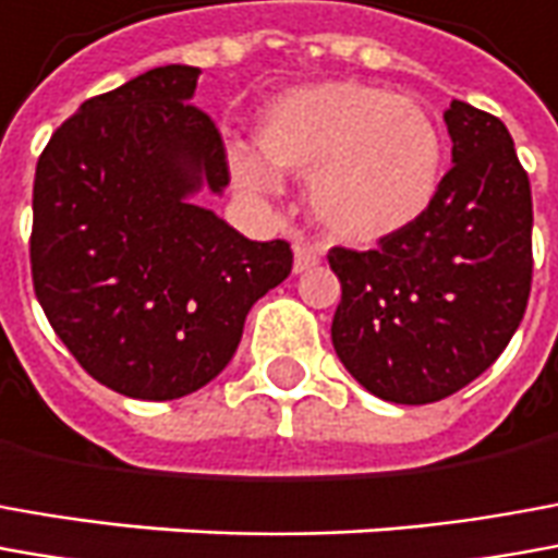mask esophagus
I'll return each mask as SVG.
<instances>
[{
  "mask_svg": "<svg viewBox=\"0 0 558 558\" xmlns=\"http://www.w3.org/2000/svg\"><path fill=\"white\" fill-rule=\"evenodd\" d=\"M318 260H322V248L313 245V242L301 240L294 245V272H306L318 267Z\"/></svg>",
  "mask_w": 558,
  "mask_h": 558,
  "instance_id": "obj_1",
  "label": "esophagus"
}]
</instances>
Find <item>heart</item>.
Here are the masks:
<instances>
[{
  "mask_svg": "<svg viewBox=\"0 0 558 558\" xmlns=\"http://www.w3.org/2000/svg\"><path fill=\"white\" fill-rule=\"evenodd\" d=\"M255 142L274 169L310 175V209L343 242L386 240L418 221L437 197L447 155L440 126L418 102L361 81L276 96L257 118ZM266 165L245 148L230 155L233 179L255 197L276 187Z\"/></svg>",
  "mask_w": 558,
  "mask_h": 558,
  "instance_id": "1",
  "label": "heart"
}]
</instances>
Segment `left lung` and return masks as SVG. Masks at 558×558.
<instances>
[{"mask_svg":"<svg viewBox=\"0 0 558 558\" xmlns=\"http://www.w3.org/2000/svg\"><path fill=\"white\" fill-rule=\"evenodd\" d=\"M452 167L428 213L374 248L328 252L343 298L330 340L391 403H434L505 352L532 291V184L507 126L462 99L444 111Z\"/></svg>","mask_w":558,"mask_h":558,"instance_id":"obj_1","label":"left lung"}]
</instances>
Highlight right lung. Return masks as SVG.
Returning a JSON list of instances; mask_svg holds the SVG:
<instances>
[{
  "instance_id": "add662e5",
  "label": "right lung",
  "mask_w": 558,
  "mask_h": 558,
  "mask_svg": "<svg viewBox=\"0 0 558 558\" xmlns=\"http://www.w3.org/2000/svg\"><path fill=\"white\" fill-rule=\"evenodd\" d=\"M197 66H157L90 96L36 163V298L106 389L172 401L240 345L257 298L294 264L291 242L245 240L191 194L230 182L215 121L191 102Z\"/></svg>"
}]
</instances>
